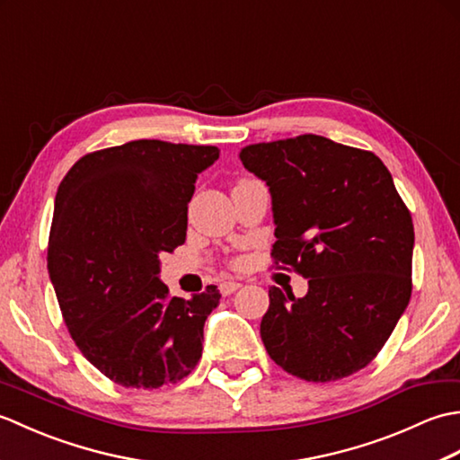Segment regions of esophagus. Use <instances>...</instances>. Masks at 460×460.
Returning <instances> with one entry per match:
<instances>
[{
  "label": "esophagus",
  "mask_w": 460,
  "mask_h": 460,
  "mask_svg": "<svg viewBox=\"0 0 460 460\" xmlns=\"http://www.w3.org/2000/svg\"><path fill=\"white\" fill-rule=\"evenodd\" d=\"M239 288H241V285H239V282H235V280H223V282H219V292H221L223 296H229L235 290H239Z\"/></svg>",
  "instance_id": "1"
}]
</instances>
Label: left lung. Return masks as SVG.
Masks as SVG:
<instances>
[{"label":"left lung","mask_w":460,"mask_h":460,"mask_svg":"<svg viewBox=\"0 0 460 460\" xmlns=\"http://www.w3.org/2000/svg\"><path fill=\"white\" fill-rule=\"evenodd\" d=\"M239 158L272 195V267L308 279L305 298L269 290L270 359L316 384L364 369L413 288V221L392 173L374 152L316 134L251 144Z\"/></svg>","instance_id":"8db88e82"}]
</instances>
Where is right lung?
Masks as SVG:
<instances>
[{
    "label": "right lung",
    "instance_id": "right-lung-1",
    "mask_svg": "<svg viewBox=\"0 0 460 460\" xmlns=\"http://www.w3.org/2000/svg\"><path fill=\"white\" fill-rule=\"evenodd\" d=\"M217 158L215 146L134 140L83 155L58 185L49 277L76 348L114 384L158 389L198 366L219 290L183 300L158 272L183 245L198 173Z\"/></svg>",
    "mask_w": 460,
    "mask_h": 460
}]
</instances>
